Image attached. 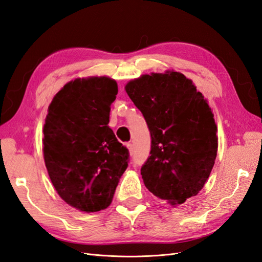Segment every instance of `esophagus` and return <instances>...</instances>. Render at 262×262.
Segmentation results:
<instances>
[{
  "mask_svg": "<svg viewBox=\"0 0 262 262\" xmlns=\"http://www.w3.org/2000/svg\"><path fill=\"white\" fill-rule=\"evenodd\" d=\"M125 146L128 147V149H129V153H130V155H132L133 154V146H132V144L131 143H126L125 144Z\"/></svg>",
  "mask_w": 262,
  "mask_h": 262,
  "instance_id": "obj_1",
  "label": "esophagus"
}]
</instances>
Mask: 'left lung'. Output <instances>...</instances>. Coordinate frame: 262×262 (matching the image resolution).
I'll return each instance as SVG.
<instances>
[{"label": "left lung", "mask_w": 262, "mask_h": 262, "mask_svg": "<svg viewBox=\"0 0 262 262\" xmlns=\"http://www.w3.org/2000/svg\"><path fill=\"white\" fill-rule=\"evenodd\" d=\"M147 123L150 156L141 168L145 187L171 205L199 193L217 153V128L207 99L175 71L142 75L125 85Z\"/></svg>", "instance_id": "1"}]
</instances>
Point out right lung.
<instances>
[{
  "label": "right lung",
  "mask_w": 262,
  "mask_h": 262,
  "mask_svg": "<svg viewBox=\"0 0 262 262\" xmlns=\"http://www.w3.org/2000/svg\"><path fill=\"white\" fill-rule=\"evenodd\" d=\"M118 85L107 76L76 78L55 94L43 125V157L58 194L84 212L108 208L128 167L129 150L109 128Z\"/></svg>",
  "instance_id": "right-lung-1"
}]
</instances>
